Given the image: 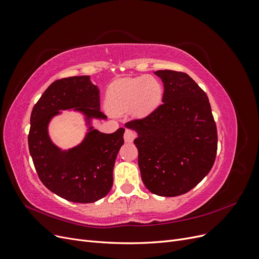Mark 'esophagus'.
Wrapping results in <instances>:
<instances>
[{"instance_id": "esophagus-1", "label": "esophagus", "mask_w": 259, "mask_h": 259, "mask_svg": "<svg viewBox=\"0 0 259 259\" xmlns=\"http://www.w3.org/2000/svg\"><path fill=\"white\" fill-rule=\"evenodd\" d=\"M135 137H136V134H135L134 131L131 130V128L125 130V133H124V140H125V142L132 143L133 140L135 139Z\"/></svg>"}]
</instances>
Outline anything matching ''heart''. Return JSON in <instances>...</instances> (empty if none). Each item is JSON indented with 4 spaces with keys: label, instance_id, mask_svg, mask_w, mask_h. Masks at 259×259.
<instances>
[{
    "label": "heart",
    "instance_id": "heart-1",
    "mask_svg": "<svg viewBox=\"0 0 259 259\" xmlns=\"http://www.w3.org/2000/svg\"><path fill=\"white\" fill-rule=\"evenodd\" d=\"M162 93V84L154 76L123 77L108 88L106 107L112 114H122L131 108L133 115L142 117L158 107Z\"/></svg>",
    "mask_w": 259,
    "mask_h": 259
}]
</instances>
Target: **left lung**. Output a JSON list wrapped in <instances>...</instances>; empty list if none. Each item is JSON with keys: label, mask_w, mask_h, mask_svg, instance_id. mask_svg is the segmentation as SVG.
Segmentation results:
<instances>
[{"label": "left lung", "mask_w": 259, "mask_h": 259, "mask_svg": "<svg viewBox=\"0 0 259 259\" xmlns=\"http://www.w3.org/2000/svg\"><path fill=\"white\" fill-rule=\"evenodd\" d=\"M162 105L126 123L137 132L138 166L149 191L177 197L190 191L213 167L217 128L207 95L187 73L159 70Z\"/></svg>", "instance_id": "obj_1"}]
</instances>
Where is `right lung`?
<instances>
[{
	"label": "right lung",
	"mask_w": 259,
	"mask_h": 259,
	"mask_svg": "<svg viewBox=\"0 0 259 259\" xmlns=\"http://www.w3.org/2000/svg\"><path fill=\"white\" fill-rule=\"evenodd\" d=\"M74 108L93 117L106 119L100 111L99 90L89 75L70 76L53 82L34 105L30 117L29 151L43 185L55 194L76 203H92L106 197L113 184V166L124 128L104 134L92 126L83 142L68 151L55 146L48 126L59 110Z\"/></svg>",
	"instance_id": "right-lung-1"
}]
</instances>
